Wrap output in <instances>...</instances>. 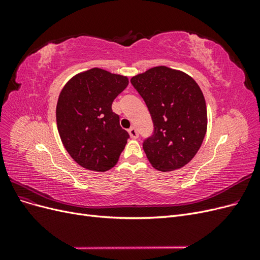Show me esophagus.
<instances>
[{
    "instance_id": "obj_1",
    "label": "esophagus",
    "mask_w": 260,
    "mask_h": 260,
    "mask_svg": "<svg viewBox=\"0 0 260 260\" xmlns=\"http://www.w3.org/2000/svg\"><path fill=\"white\" fill-rule=\"evenodd\" d=\"M128 132H129V135H130V137H131L132 139H138V138H139V132H138V130H137L135 127L130 128V129L128 130Z\"/></svg>"
}]
</instances>
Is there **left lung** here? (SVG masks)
Segmentation results:
<instances>
[{"label":"left lung","instance_id":"left-lung-1","mask_svg":"<svg viewBox=\"0 0 260 260\" xmlns=\"http://www.w3.org/2000/svg\"><path fill=\"white\" fill-rule=\"evenodd\" d=\"M151 114L154 133L143 142L157 170L172 171L191 161L207 130V109L199 84L188 75L158 66L132 77Z\"/></svg>","mask_w":260,"mask_h":260}]
</instances>
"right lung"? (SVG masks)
Segmentation results:
<instances>
[{"mask_svg":"<svg viewBox=\"0 0 260 260\" xmlns=\"http://www.w3.org/2000/svg\"><path fill=\"white\" fill-rule=\"evenodd\" d=\"M128 83L127 77L92 68L62 88L56 106L57 129L66 151L81 167L104 172L119 159L129 133L120 127L112 104Z\"/></svg>","mask_w":260,"mask_h":260,"instance_id":"obj_1","label":"right lung"}]
</instances>
